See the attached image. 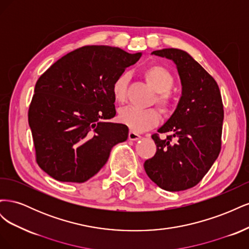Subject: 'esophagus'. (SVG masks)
I'll list each match as a JSON object with an SVG mask.
<instances>
[{
  "instance_id": "1",
  "label": "esophagus",
  "mask_w": 249,
  "mask_h": 249,
  "mask_svg": "<svg viewBox=\"0 0 249 249\" xmlns=\"http://www.w3.org/2000/svg\"><path fill=\"white\" fill-rule=\"evenodd\" d=\"M129 139L132 140V141H137V140L141 139V136H140L139 134L131 131V132H129Z\"/></svg>"
}]
</instances>
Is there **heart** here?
Returning a JSON list of instances; mask_svg holds the SVG:
<instances>
[{
    "mask_svg": "<svg viewBox=\"0 0 249 249\" xmlns=\"http://www.w3.org/2000/svg\"><path fill=\"white\" fill-rule=\"evenodd\" d=\"M144 78L148 84L158 92L156 103L163 112H169L172 109L173 102L169 93L175 84L172 74L163 66L153 65L144 71ZM129 73L123 72L113 82L112 94L115 101L124 103L127 96ZM119 122L125 124L134 132H143L159 124L160 115L156 109L142 110L135 107H125L119 111Z\"/></svg>",
    "mask_w": 249,
    "mask_h": 249,
    "instance_id": "obj_1",
    "label": "heart"
}]
</instances>
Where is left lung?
<instances>
[{"instance_id": "1", "label": "left lung", "mask_w": 249, "mask_h": 249, "mask_svg": "<svg viewBox=\"0 0 249 249\" xmlns=\"http://www.w3.org/2000/svg\"><path fill=\"white\" fill-rule=\"evenodd\" d=\"M152 54L172 60L182 84V96L170 118L152 138L157 152L144 162L148 178L166 191L197 185L216 161L221 148L223 105L213 77L187 52L163 49Z\"/></svg>"}]
</instances>
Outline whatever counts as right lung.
<instances>
[{
    "label": "right lung",
    "instance_id": "right-lung-1",
    "mask_svg": "<svg viewBox=\"0 0 249 249\" xmlns=\"http://www.w3.org/2000/svg\"><path fill=\"white\" fill-rule=\"evenodd\" d=\"M141 53L87 46L66 54L37 80L28 120L39 167L60 182L84 183L101 170L129 127L116 114L113 82Z\"/></svg>",
    "mask_w": 249,
    "mask_h": 249
}]
</instances>
